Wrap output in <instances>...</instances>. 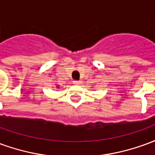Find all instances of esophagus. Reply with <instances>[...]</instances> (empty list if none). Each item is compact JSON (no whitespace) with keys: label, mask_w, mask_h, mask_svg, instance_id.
<instances>
[{"label":"esophagus","mask_w":155,"mask_h":155,"mask_svg":"<svg viewBox=\"0 0 155 155\" xmlns=\"http://www.w3.org/2000/svg\"><path fill=\"white\" fill-rule=\"evenodd\" d=\"M73 84H81V81H73Z\"/></svg>","instance_id":"34e87169"}]
</instances>
